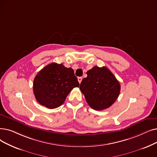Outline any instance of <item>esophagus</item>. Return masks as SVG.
I'll list each match as a JSON object with an SVG mask.
<instances>
[{"mask_svg":"<svg viewBox=\"0 0 157 157\" xmlns=\"http://www.w3.org/2000/svg\"><path fill=\"white\" fill-rule=\"evenodd\" d=\"M78 82H79V83H81V81H82V78H81V77H78Z\"/></svg>","mask_w":157,"mask_h":157,"instance_id":"34e87169","label":"esophagus"}]
</instances>
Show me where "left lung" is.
I'll return each mask as SVG.
<instances>
[{"label": "left lung", "instance_id": "8db88e82", "mask_svg": "<svg viewBox=\"0 0 157 157\" xmlns=\"http://www.w3.org/2000/svg\"><path fill=\"white\" fill-rule=\"evenodd\" d=\"M80 84V90L87 103L95 110L111 106L117 99L121 85L116 78L106 67L95 66L86 72Z\"/></svg>", "mask_w": 157, "mask_h": 157}]
</instances>
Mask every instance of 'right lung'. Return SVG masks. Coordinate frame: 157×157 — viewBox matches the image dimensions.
Listing matches in <instances>:
<instances>
[{
	"label": "right lung",
	"instance_id": "1",
	"mask_svg": "<svg viewBox=\"0 0 157 157\" xmlns=\"http://www.w3.org/2000/svg\"><path fill=\"white\" fill-rule=\"evenodd\" d=\"M72 68L52 63L41 70L33 81V92L38 103L49 109L62 105L71 91L79 87Z\"/></svg>",
	"mask_w": 157,
	"mask_h": 157
}]
</instances>
